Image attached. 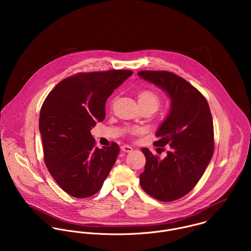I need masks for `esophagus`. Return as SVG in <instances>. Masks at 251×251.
<instances>
[{
    "label": "esophagus",
    "mask_w": 251,
    "mask_h": 251,
    "mask_svg": "<svg viewBox=\"0 0 251 251\" xmlns=\"http://www.w3.org/2000/svg\"><path fill=\"white\" fill-rule=\"evenodd\" d=\"M121 150H122L124 152H131V151H133V149H132L131 147H129V146H126V145H125V146H122V147H121Z\"/></svg>",
    "instance_id": "34e87169"
}]
</instances>
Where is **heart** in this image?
<instances>
[{
  "label": "heart",
  "mask_w": 251,
  "mask_h": 251,
  "mask_svg": "<svg viewBox=\"0 0 251 251\" xmlns=\"http://www.w3.org/2000/svg\"><path fill=\"white\" fill-rule=\"evenodd\" d=\"M138 103L141 108H151L153 111H156L160 105L159 96L151 90L141 91L138 96ZM138 130H134L133 133H138Z\"/></svg>",
  "instance_id": "1"
}]
</instances>
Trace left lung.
<instances>
[{
    "mask_svg": "<svg viewBox=\"0 0 251 251\" xmlns=\"http://www.w3.org/2000/svg\"><path fill=\"white\" fill-rule=\"evenodd\" d=\"M140 78L163 90L171 100L166 119L153 143L170 146L160 159L149 149L140 185L150 196L171 202L187 194L203 176L214 153V124L207 100L183 78L169 72L142 71Z\"/></svg>",
    "mask_w": 251,
    "mask_h": 251,
    "instance_id": "1",
    "label": "left lung"
}]
</instances>
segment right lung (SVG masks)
<instances>
[{"label":"right lung","instance_id":"1","mask_svg":"<svg viewBox=\"0 0 251 251\" xmlns=\"http://www.w3.org/2000/svg\"><path fill=\"white\" fill-rule=\"evenodd\" d=\"M131 71L78 73L61 81L39 115L44 162L60 187L76 198L100 190L120 152L117 143L99 149L91 134L105 118V102Z\"/></svg>","mask_w":251,"mask_h":251}]
</instances>
